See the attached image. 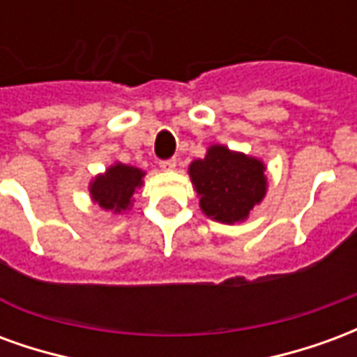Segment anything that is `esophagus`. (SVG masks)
I'll return each instance as SVG.
<instances>
[{"instance_id": "34e87169", "label": "esophagus", "mask_w": 357, "mask_h": 357, "mask_svg": "<svg viewBox=\"0 0 357 357\" xmlns=\"http://www.w3.org/2000/svg\"><path fill=\"white\" fill-rule=\"evenodd\" d=\"M158 166H160V170L170 172L176 168V160H174V158H166V160H160V162H158Z\"/></svg>"}]
</instances>
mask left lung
I'll return each instance as SVG.
<instances>
[{
  "label": "left lung",
  "instance_id": "1",
  "mask_svg": "<svg viewBox=\"0 0 357 357\" xmlns=\"http://www.w3.org/2000/svg\"><path fill=\"white\" fill-rule=\"evenodd\" d=\"M264 170L256 158L212 145L204 158L189 166V176L201 195L202 212L212 220L233 224L245 220L264 199L268 189Z\"/></svg>",
  "mask_w": 357,
  "mask_h": 357
}]
</instances>
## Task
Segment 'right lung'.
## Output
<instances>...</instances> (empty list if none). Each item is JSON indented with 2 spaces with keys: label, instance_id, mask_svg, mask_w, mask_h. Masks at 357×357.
I'll return each instance as SVG.
<instances>
[{
  "label": "right lung",
  "instance_id": "obj_1",
  "mask_svg": "<svg viewBox=\"0 0 357 357\" xmlns=\"http://www.w3.org/2000/svg\"><path fill=\"white\" fill-rule=\"evenodd\" d=\"M145 174L139 168L114 164L102 176H97L89 185L93 201L105 210L122 212L130 206L133 191L141 187V178Z\"/></svg>",
  "mask_w": 357,
  "mask_h": 357
}]
</instances>
